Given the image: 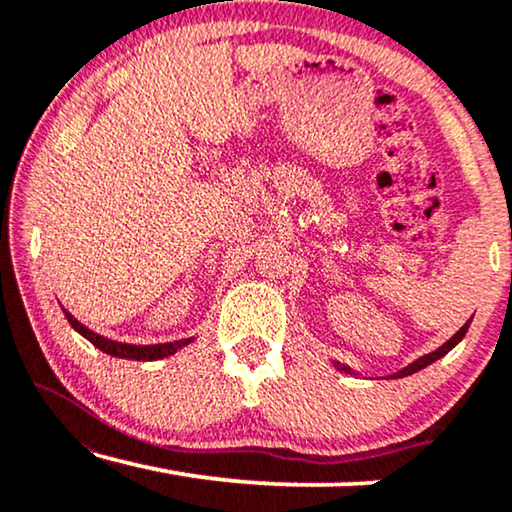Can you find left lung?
I'll list each match as a JSON object with an SVG mask.
<instances>
[{
    "mask_svg": "<svg viewBox=\"0 0 512 512\" xmlns=\"http://www.w3.org/2000/svg\"><path fill=\"white\" fill-rule=\"evenodd\" d=\"M468 326H471V319H468V321H466V324H464V326H461V328H459V331H457V333H454V335H452V338L445 342V345H443V347H438V349H436V352H431V354H424V356H422V359L412 361V363H410V366H405L403 370H398V373H394V375H391V377H408V375H412V373H417V370H422V368H426V366H431V363H433V361L443 359V356H445L447 352H450V349H452V347H457V345H459V342H461V338H464V335H466V331H468ZM335 368H338V370H345V373H352V368H347V366H340V363H335Z\"/></svg>",
    "mask_w": 512,
    "mask_h": 512,
    "instance_id": "8db88e82",
    "label": "left lung"
}]
</instances>
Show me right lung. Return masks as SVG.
I'll return each mask as SVG.
<instances>
[{
    "mask_svg": "<svg viewBox=\"0 0 512 512\" xmlns=\"http://www.w3.org/2000/svg\"><path fill=\"white\" fill-rule=\"evenodd\" d=\"M62 312H65V317L69 324H72L74 331H79L83 338L93 342L97 349H102L104 354L109 356H118V359H135V361H156V359H165V356H170L181 349L184 345H188L193 338H186V340H174V342H163V345H125V342H116V340H109L104 338V335H97L95 331H90L81 324V321H76L72 314H69L65 307H62Z\"/></svg>",
    "mask_w": 512,
    "mask_h": 512,
    "instance_id": "right-lung-1",
    "label": "right lung"
}]
</instances>
